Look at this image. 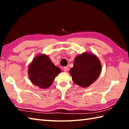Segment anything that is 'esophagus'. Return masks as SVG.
Here are the masks:
<instances>
[{"instance_id":"1","label":"esophagus","mask_w":129,"mask_h":129,"mask_svg":"<svg viewBox=\"0 0 129 129\" xmlns=\"http://www.w3.org/2000/svg\"><path fill=\"white\" fill-rule=\"evenodd\" d=\"M68 70V67H64V68H63V71H64V72H67Z\"/></svg>"}]
</instances>
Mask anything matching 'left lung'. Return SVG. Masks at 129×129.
<instances>
[{"label":"left lung","instance_id":"8db88e82","mask_svg":"<svg viewBox=\"0 0 129 129\" xmlns=\"http://www.w3.org/2000/svg\"><path fill=\"white\" fill-rule=\"evenodd\" d=\"M73 67L70 70L75 84L83 88L90 85L99 77L101 65L94 54L84 53L75 58Z\"/></svg>","mask_w":129,"mask_h":129}]
</instances>
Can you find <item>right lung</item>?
<instances>
[{
    "mask_svg": "<svg viewBox=\"0 0 129 129\" xmlns=\"http://www.w3.org/2000/svg\"><path fill=\"white\" fill-rule=\"evenodd\" d=\"M60 71L45 54L36 57L28 67V75L31 82L41 89L51 86Z\"/></svg>",
    "mask_w": 129,
    "mask_h": 129,
    "instance_id": "obj_1",
    "label": "right lung"
}]
</instances>
